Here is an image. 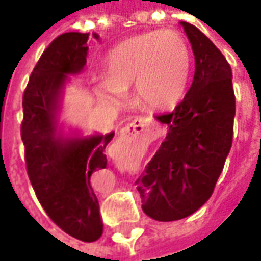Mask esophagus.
I'll return each instance as SVG.
<instances>
[{
  "mask_svg": "<svg viewBox=\"0 0 261 261\" xmlns=\"http://www.w3.org/2000/svg\"><path fill=\"white\" fill-rule=\"evenodd\" d=\"M146 126H148V119H145V117H135V119L123 129V134H125V135L139 134V132L145 130Z\"/></svg>",
  "mask_w": 261,
  "mask_h": 261,
  "instance_id": "1",
  "label": "esophagus"
}]
</instances>
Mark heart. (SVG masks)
Returning <instances> with one entry per match:
<instances>
[{
	"instance_id": "obj_1",
	"label": "heart",
	"mask_w": 261,
	"mask_h": 261,
	"mask_svg": "<svg viewBox=\"0 0 261 261\" xmlns=\"http://www.w3.org/2000/svg\"><path fill=\"white\" fill-rule=\"evenodd\" d=\"M192 68V55L181 33L156 30L135 36L116 46L106 61L107 78L98 91L122 100L134 84L136 98L146 107L166 110L185 95Z\"/></svg>"
}]
</instances>
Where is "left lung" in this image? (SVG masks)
I'll use <instances>...</instances> for the list:
<instances>
[{
  "label": "left lung",
  "instance_id": "1",
  "mask_svg": "<svg viewBox=\"0 0 261 261\" xmlns=\"http://www.w3.org/2000/svg\"><path fill=\"white\" fill-rule=\"evenodd\" d=\"M195 55V76L171 113L155 116L166 139L135 181L142 209L168 222L195 214L212 196L232 145L236 95L225 56L197 27L181 21Z\"/></svg>",
  "mask_w": 261,
  "mask_h": 261
}]
</instances>
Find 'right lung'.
I'll return each mask as SVG.
<instances>
[{
  "label": "right lung",
  "instance_id": "1",
  "mask_svg": "<svg viewBox=\"0 0 261 261\" xmlns=\"http://www.w3.org/2000/svg\"><path fill=\"white\" fill-rule=\"evenodd\" d=\"M88 37L64 33L42 54L23 95L21 139L27 174L47 216L66 234L91 243L103 234L91 175L107 166L106 146L115 134L65 138L58 129L62 88L68 75L86 66Z\"/></svg>",
  "mask_w": 261,
  "mask_h": 261
}]
</instances>
